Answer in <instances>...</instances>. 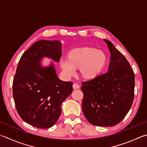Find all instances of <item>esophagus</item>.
I'll list each match as a JSON object with an SVG mask.
<instances>
[{
  "label": "esophagus",
  "mask_w": 147,
  "mask_h": 147,
  "mask_svg": "<svg viewBox=\"0 0 147 147\" xmlns=\"http://www.w3.org/2000/svg\"><path fill=\"white\" fill-rule=\"evenodd\" d=\"M73 87L74 89H78L80 88V85L78 84H76V83H74L73 85Z\"/></svg>",
  "instance_id": "34e87169"
}]
</instances>
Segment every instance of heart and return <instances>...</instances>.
<instances>
[{"instance_id":"obj_1","label":"heart","mask_w":147,"mask_h":147,"mask_svg":"<svg viewBox=\"0 0 147 147\" xmlns=\"http://www.w3.org/2000/svg\"><path fill=\"white\" fill-rule=\"evenodd\" d=\"M106 53L96 47L74 48L67 55V60L60 62V67L68 75H72L74 69L80 71L85 80H92L102 73L107 63Z\"/></svg>"}]
</instances>
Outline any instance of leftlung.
<instances>
[{
  "label": "left lung",
  "mask_w": 147,
  "mask_h": 147,
  "mask_svg": "<svg viewBox=\"0 0 147 147\" xmlns=\"http://www.w3.org/2000/svg\"><path fill=\"white\" fill-rule=\"evenodd\" d=\"M110 50L108 72L82 82V110L90 124L112 127L124 119L134 98L135 74L123 55L110 41L104 40Z\"/></svg>",
  "instance_id": "8db88e82"
}]
</instances>
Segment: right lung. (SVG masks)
Returning <instances> with one entry per match:
<instances>
[{"mask_svg":"<svg viewBox=\"0 0 147 147\" xmlns=\"http://www.w3.org/2000/svg\"><path fill=\"white\" fill-rule=\"evenodd\" d=\"M62 56L59 41L39 40L24 53L13 82V96L20 118L39 129H48L58 121L61 105L73 92V83L58 78L54 66L43 68L40 58L58 62Z\"/></svg>","mask_w":147,"mask_h":147,"instance_id":"1","label":"right lung"}]
</instances>
